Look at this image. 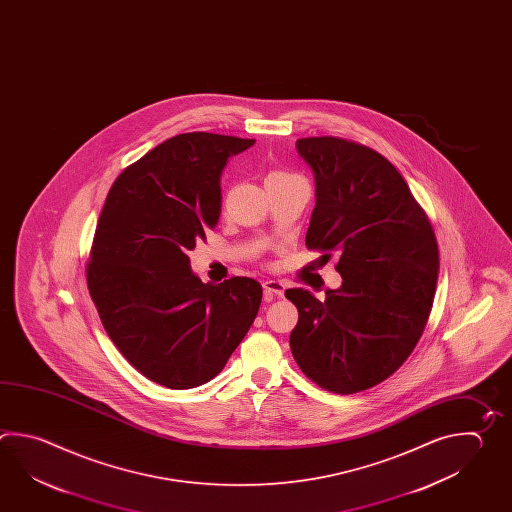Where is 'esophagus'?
<instances>
[{"mask_svg": "<svg viewBox=\"0 0 512 512\" xmlns=\"http://www.w3.org/2000/svg\"><path fill=\"white\" fill-rule=\"evenodd\" d=\"M262 288H264V292L268 293V295H275V297H282L284 295V290H286V286H284V282L275 281V279H268V281L262 282Z\"/></svg>", "mask_w": 512, "mask_h": 512, "instance_id": "1", "label": "esophagus"}]
</instances>
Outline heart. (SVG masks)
I'll list each match as a JSON object with an SVG mask.
<instances>
[{
  "label": "heart",
  "instance_id": "obj_1",
  "mask_svg": "<svg viewBox=\"0 0 512 512\" xmlns=\"http://www.w3.org/2000/svg\"><path fill=\"white\" fill-rule=\"evenodd\" d=\"M281 175H288V173H284V171H272V173L268 175V178L281 177Z\"/></svg>",
  "mask_w": 512,
  "mask_h": 512
}]
</instances>
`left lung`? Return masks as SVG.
I'll return each mask as SVG.
<instances>
[{
    "label": "left lung",
    "mask_w": 512,
    "mask_h": 512,
    "mask_svg": "<svg viewBox=\"0 0 512 512\" xmlns=\"http://www.w3.org/2000/svg\"><path fill=\"white\" fill-rule=\"evenodd\" d=\"M295 147L315 178L306 246L326 261L339 251L343 284L324 301L303 288L284 292L299 310L290 348L317 385L355 394L392 376L418 345L436 293L438 242L405 178L374 149L335 136Z\"/></svg>",
    "instance_id": "left-lung-1"
}]
</instances>
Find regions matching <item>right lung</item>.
Instances as JSON below:
<instances>
[{
	"label": "right lung",
	"instance_id": "right-lung-1",
	"mask_svg": "<svg viewBox=\"0 0 512 512\" xmlns=\"http://www.w3.org/2000/svg\"><path fill=\"white\" fill-rule=\"evenodd\" d=\"M253 144L202 131L173 136L124 169L105 199L87 288L116 348L158 385L208 383L259 312V282L204 284L188 257L219 222L222 169Z\"/></svg>",
	"mask_w": 512,
	"mask_h": 512
}]
</instances>
